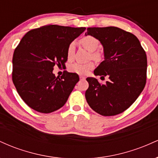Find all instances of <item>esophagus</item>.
<instances>
[{
  "mask_svg": "<svg viewBox=\"0 0 158 158\" xmlns=\"http://www.w3.org/2000/svg\"><path fill=\"white\" fill-rule=\"evenodd\" d=\"M79 78H80V79H85V77H82V76H80V77H79Z\"/></svg>",
  "mask_w": 158,
  "mask_h": 158,
  "instance_id": "1",
  "label": "esophagus"
}]
</instances>
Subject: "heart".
I'll list each match as a JSON object with an SVG mask.
<instances>
[{
	"mask_svg": "<svg viewBox=\"0 0 158 158\" xmlns=\"http://www.w3.org/2000/svg\"><path fill=\"white\" fill-rule=\"evenodd\" d=\"M79 44L83 47L85 50L90 52V57L95 61H100L102 58V54L100 51H97V48H99V42L97 38L92 35H85L79 40ZM74 52H75V44L73 42L70 43L68 48L67 56L68 59H72L73 57ZM94 68L93 62L87 63V64H79V63H74L71 64L69 68L70 71L77 74H87L90 70Z\"/></svg>",
	"mask_w": 158,
	"mask_h": 158,
	"instance_id": "heart-1",
	"label": "heart"
}]
</instances>
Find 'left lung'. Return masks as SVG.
Wrapping results in <instances>:
<instances>
[{
  "label": "left lung",
  "instance_id": "obj_1",
  "mask_svg": "<svg viewBox=\"0 0 158 158\" xmlns=\"http://www.w3.org/2000/svg\"><path fill=\"white\" fill-rule=\"evenodd\" d=\"M85 35L94 36L103 47L104 61L94 70V75L109 79L101 85L96 78H87V102L102 116L123 113L135 102L146 85V52L135 35L118 27H89Z\"/></svg>",
  "mask_w": 158,
  "mask_h": 158
}]
</instances>
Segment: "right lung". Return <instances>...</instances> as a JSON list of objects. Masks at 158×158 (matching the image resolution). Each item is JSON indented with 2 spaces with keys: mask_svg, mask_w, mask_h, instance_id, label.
Returning <instances> with one entry per match:
<instances>
[{
  "mask_svg": "<svg viewBox=\"0 0 158 158\" xmlns=\"http://www.w3.org/2000/svg\"><path fill=\"white\" fill-rule=\"evenodd\" d=\"M85 29L46 25L22 38L12 58V81L29 107L48 114L64 106L79 76L65 71L61 78L56 77L52 70L56 64L64 66L69 44Z\"/></svg>",
  "mask_w": 158,
  "mask_h": 158,
  "instance_id": "right-lung-1",
  "label": "right lung"
}]
</instances>
